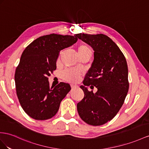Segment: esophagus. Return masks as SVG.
<instances>
[{
  "instance_id": "1",
  "label": "esophagus",
  "mask_w": 149,
  "mask_h": 149,
  "mask_svg": "<svg viewBox=\"0 0 149 149\" xmlns=\"http://www.w3.org/2000/svg\"><path fill=\"white\" fill-rule=\"evenodd\" d=\"M71 88H72V89H73L74 88H76V86H74V85H71Z\"/></svg>"
}]
</instances>
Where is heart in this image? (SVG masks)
<instances>
[{"instance_id":"obj_1","label":"heart","mask_w":149,"mask_h":149,"mask_svg":"<svg viewBox=\"0 0 149 149\" xmlns=\"http://www.w3.org/2000/svg\"><path fill=\"white\" fill-rule=\"evenodd\" d=\"M78 54L79 57L86 55H92V49L86 44H81L77 48ZM61 77L65 81L70 83H76L79 81L81 77L79 72L75 69H66L62 72Z\"/></svg>"}]
</instances>
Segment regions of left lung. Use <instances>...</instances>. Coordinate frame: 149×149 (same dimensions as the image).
Instances as JSON below:
<instances>
[{"label": "left lung", "instance_id": "obj_1", "mask_svg": "<svg viewBox=\"0 0 149 149\" xmlns=\"http://www.w3.org/2000/svg\"><path fill=\"white\" fill-rule=\"evenodd\" d=\"M94 49V61L81 88L84 97L77 104L81 119L93 126L104 125L116 116L127 96L129 82L128 66L116 44L103 34L75 35ZM96 86V93L89 91Z\"/></svg>", "mask_w": 149, "mask_h": 149}]
</instances>
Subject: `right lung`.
<instances>
[{"mask_svg":"<svg viewBox=\"0 0 149 149\" xmlns=\"http://www.w3.org/2000/svg\"><path fill=\"white\" fill-rule=\"evenodd\" d=\"M77 40L75 35L50 34L34 40L22 52L15 72L16 93L21 107L33 119L54 116L70 91V86L64 82L50 87L48 77L56 70L60 52Z\"/></svg>","mask_w":149,"mask_h":149,"instance_id":"1","label":"right lung"}]
</instances>
